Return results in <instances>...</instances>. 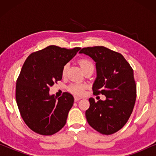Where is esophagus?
I'll use <instances>...</instances> for the list:
<instances>
[{
	"label": "esophagus",
	"mask_w": 156,
	"mask_h": 156,
	"mask_svg": "<svg viewBox=\"0 0 156 156\" xmlns=\"http://www.w3.org/2000/svg\"><path fill=\"white\" fill-rule=\"evenodd\" d=\"M80 99H81L80 97H76V96H75V97H74V101H78Z\"/></svg>",
	"instance_id": "1"
}]
</instances>
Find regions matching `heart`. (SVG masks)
Segmentation results:
<instances>
[{
	"instance_id": "b5f03b06",
	"label": "heart",
	"mask_w": 156,
	"mask_h": 156,
	"mask_svg": "<svg viewBox=\"0 0 156 156\" xmlns=\"http://www.w3.org/2000/svg\"><path fill=\"white\" fill-rule=\"evenodd\" d=\"M79 64H80V67L82 68L83 72L86 71V70L89 69H94L93 63L91 62L89 59H87V58L81 59L79 61ZM67 65H65L62 67V76L66 75V74H67ZM84 89H85V87L84 85L80 84H72L69 85V87H68V90H69L70 92L78 96L82 95L83 94H84Z\"/></svg>"
}]
</instances>
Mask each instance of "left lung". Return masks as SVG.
<instances>
[{"label":"left lung","mask_w":156,"mask_h":156,"mask_svg":"<svg viewBox=\"0 0 156 156\" xmlns=\"http://www.w3.org/2000/svg\"><path fill=\"white\" fill-rule=\"evenodd\" d=\"M96 62L97 78L93 84L94 95H105L97 102L89 98L85 115L89 124L100 133L110 135L122 129L129 120L136 98L133 70L120 53L103 46L82 48Z\"/></svg>","instance_id":"obj_1"}]
</instances>
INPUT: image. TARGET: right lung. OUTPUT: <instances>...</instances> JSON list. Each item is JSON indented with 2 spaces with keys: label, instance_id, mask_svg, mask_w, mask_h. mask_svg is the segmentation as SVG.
<instances>
[{
  "label": "right lung",
  "instance_id": "add662e5",
  "mask_svg": "<svg viewBox=\"0 0 156 156\" xmlns=\"http://www.w3.org/2000/svg\"><path fill=\"white\" fill-rule=\"evenodd\" d=\"M80 49L50 45L32 53L23 64L16 82V99L23 121L35 133L51 136L65 125L73 96L64 92L57 98L49 91L62 80V67Z\"/></svg>",
  "mask_w": 156,
  "mask_h": 156
}]
</instances>
